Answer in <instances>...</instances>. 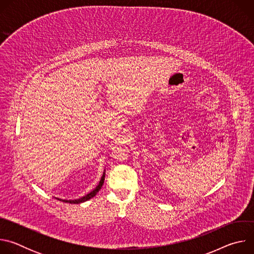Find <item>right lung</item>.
<instances>
[{"mask_svg": "<svg viewBox=\"0 0 254 254\" xmlns=\"http://www.w3.org/2000/svg\"><path fill=\"white\" fill-rule=\"evenodd\" d=\"M103 181H104V174H103V176L101 177V180H100V182H99L98 186H97L93 191H91L89 194H87V195H85V196H83V197H81V198H79V199H74V200H72V199H69V200H67V199H59V198H57V199L60 200V201H62V202L70 203V204H79V203H83V202H85V201H88L89 199H91L92 197H94V196L97 194V192L101 189V187H102V185H103Z\"/></svg>", "mask_w": 254, "mask_h": 254, "instance_id": "right-lung-1", "label": "right lung"}]
</instances>
